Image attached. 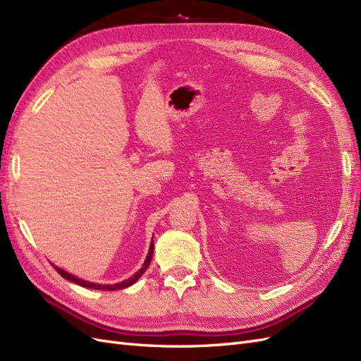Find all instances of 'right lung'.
I'll return each instance as SVG.
<instances>
[{"instance_id": "obj_1", "label": "right lung", "mask_w": 361, "mask_h": 361, "mask_svg": "<svg viewBox=\"0 0 361 361\" xmlns=\"http://www.w3.org/2000/svg\"><path fill=\"white\" fill-rule=\"evenodd\" d=\"M152 255H154V239H152V244H150L149 253H147V257H146V260H145L143 267H141L133 277H129V279L125 280V281L114 283V285H99V283L87 281V280H82V279H78V277H75V276L69 274V272L63 271L61 268H59V267H56V265H52V267H54V269H56L63 279H66V280H69V281H73V283H76V285H80V286H82V288H90V289H96V290H118V289H125V288H128V286H130V285H134V283H135L141 276L145 274V271H146V269L149 268V265H150Z\"/></svg>"}]
</instances>
